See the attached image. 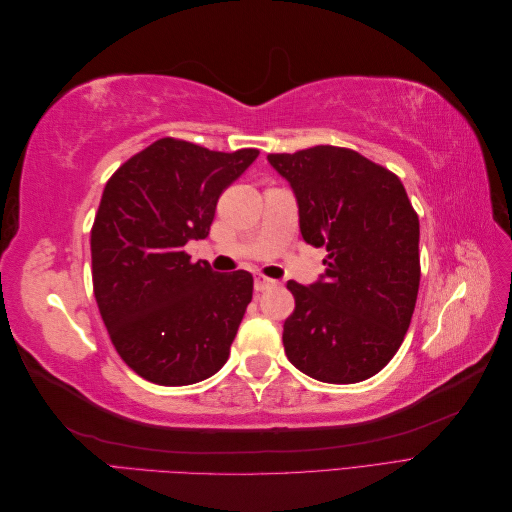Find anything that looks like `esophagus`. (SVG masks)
<instances>
[{"label": "esophagus", "instance_id": "34e87169", "mask_svg": "<svg viewBox=\"0 0 512 512\" xmlns=\"http://www.w3.org/2000/svg\"><path fill=\"white\" fill-rule=\"evenodd\" d=\"M273 284H275V280H271V277H265V275H260V273L254 275V288H256L258 292L271 288Z\"/></svg>", "mask_w": 512, "mask_h": 512}]
</instances>
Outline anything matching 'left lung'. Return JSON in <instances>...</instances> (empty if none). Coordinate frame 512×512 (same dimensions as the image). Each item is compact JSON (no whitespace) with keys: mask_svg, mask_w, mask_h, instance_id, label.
Returning <instances> with one entry per match:
<instances>
[{"mask_svg":"<svg viewBox=\"0 0 512 512\" xmlns=\"http://www.w3.org/2000/svg\"><path fill=\"white\" fill-rule=\"evenodd\" d=\"M267 160L297 198L303 239L329 252L318 282H288V361L329 384L376 376L404 342L421 282V230L404 183L344 147L269 153Z\"/></svg>","mask_w":512,"mask_h":512,"instance_id":"left-lung-1","label":"left lung"}]
</instances>
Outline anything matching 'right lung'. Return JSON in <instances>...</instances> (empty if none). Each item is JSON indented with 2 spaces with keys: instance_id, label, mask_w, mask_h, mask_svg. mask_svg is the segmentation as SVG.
I'll list each match as a JSON object with an SVG mask.
<instances>
[{
  "instance_id": "1",
  "label": "right lung",
  "mask_w": 512,
  "mask_h": 512,
  "mask_svg": "<svg viewBox=\"0 0 512 512\" xmlns=\"http://www.w3.org/2000/svg\"><path fill=\"white\" fill-rule=\"evenodd\" d=\"M258 153L160 138L106 183L91 228L94 294L115 350L153 384H196L228 361L254 277L211 271L183 247L209 235L220 194Z\"/></svg>"
}]
</instances>
